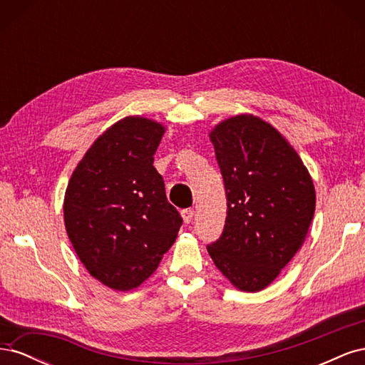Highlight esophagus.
<instances>
[{
	"mask_svg": "<svg viewBox=\"0 0 365 365\" xmlns=\"http://www.w3.org/2000/svg\"><path fill=\"white\" fill-rule=\"evenodd\" d=\"M181 216H182L185 224H190L193 220V216H195V210L193 208H184L181 212Z\"/></svg>",
	"mask_w": 365,
	"mask_h": 365,
	"instance_id": "esophagus-1",
	"label": "esophagus"
}]
</instances>
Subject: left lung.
Instances as JSON below:
<instances>
[{"label":"left lung","mask_w":365,"mask_h":365,"mask_svg":"<svg viewBox=\"0 0 365 365\" xmlns=\"http://www.w3.org/2000/svg\"><path fill=\"white\" fill-rule=\"evenodd\" d=\"M210 138L227 217L222 235L207 250L236 288L257 292L302 248L315 212L314 182L294 148L259 117H231Z\"/></svg>","instance_id":"obj_1"}]
</instances>
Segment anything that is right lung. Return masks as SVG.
<instances>
[{"label":"right lung","mask_w":365,"mask_h":365,"mask_svg":"<svg viewBox=\"0 0 365 365\" xmlns=\"http://www.w3.org/2000/svg\"><path fill=\"white\" fill-rule=\"evenodd\" d=\"M163 134L143 117L117 121L88 149L65 192L68 237L108 288L129 291L150 277L182 225L153 168Z\"/></svg>","instance_id":"add662e5"}]
</instances>
